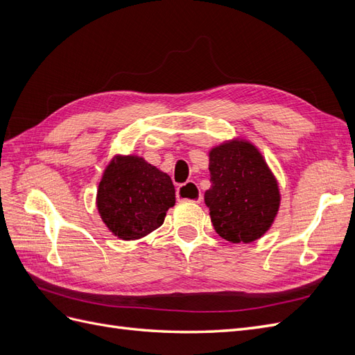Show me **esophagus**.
<instances>
[{
	"mask_svg": "<svg viewBox=\"0 0 355 355\" xmlns=\"http://www.w3.org/2000/svg\"><path fill=\"white\" fill-rule=\"evenodd\" d=\"M176 197L179 201H191V202H201V200H202L200 188L197 187L196 182H192V180L178 187Z\"/></svg>",
	"mask_w": 355,
	"mask_h": 355,
	"instance_id": "1",
	"label": "esophagus"
}]
</instances>
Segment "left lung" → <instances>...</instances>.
Instances as JSON below:
<instances>
[{
  "label": "left lung",
  "instance_id": "1",
  "mask_svg": "<svg viewBox=\"0 0 355 355\" xmlns=\"http://www.w3.org/2000/svg\"><path fill=\"white\" fill-rule=\"evenodd\" d=\"M211 187L204 194L213 228L231 243H252L271 227L280 206L277 182L249 142L223 144L210 151Z\"/></svg>",
  "mask_w": 355,
  "mask_h": 355
}]
</instances>
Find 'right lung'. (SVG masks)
I'll list each match as a JSON object with an SVG mask.
<instances>
[{
  "instance_id": "obj_1",
  "label": "right lung",
  "mask_w": 355,
  "mask_h": 355,
  "mask_svg": "<svg viewBox=\"0 0 355 355\" xmlns=\"http://www.w3.org/2000/svg\"><path fill=\"white\" fill-rule=\"evenodd\" d=\"M175 206L170 176L139 157H115L98 191L102 220L116 237L136 240L161 227Z\"/></svg>"
}]
</instances>
